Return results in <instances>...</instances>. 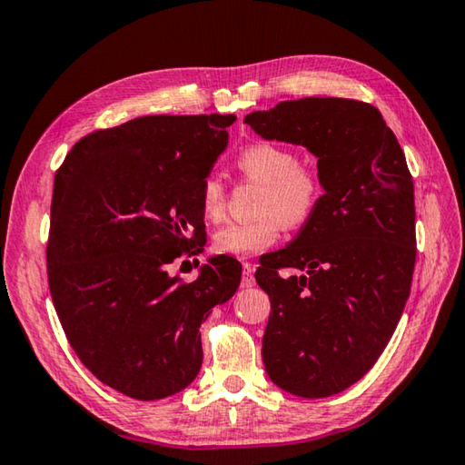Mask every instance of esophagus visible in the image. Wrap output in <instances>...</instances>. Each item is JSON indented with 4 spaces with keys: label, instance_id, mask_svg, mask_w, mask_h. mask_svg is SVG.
Returning a JSON list of instances; mask_svg holds the SVG:
<instances>
[{
    "label": "esophagus",
    "instance_id": "esophagus-1",
    "mask_svg": "<svg viewBox=\"0 0 465 465\" xmlns=\"http://www.w3.org/2000/svg\"><path fill=\"white\" fill-rule=\"evenodd\" d=\"M256 279H254V266L250 262H243V274H242V287H254Z\"/></svg>",
    "mask_w": 465,
    "mask_h": 465
}]
</instances>
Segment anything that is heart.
I'll list each match as a JSON object with an SVG mask.
<instances>
[{
    "instance_id": "heart-1",
    "label": "heart",
    "mask_w": 465,
    "mask_h": 465,
    "mask_svg": "<svg viewBox=\"0 0 465 465\" xmlns=\"http://www.w3.org/2000/svg\"><path fill=\"white\" fill-rule=\"evenodd\" d=\"M235 166L250 183L261 184L256 217L250 222L227 223L213 235L217 254L252 256L269 250L281 230H302L312 222L324 199V180L318 168L299 162L291 147L258 141L235 155ZM201 209L211 222H219L227 211L223 180L207 174L201 184Z\"/></svg>"
}]
</instances>
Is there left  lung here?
<instances>
[{
  "instance_id": "1",
  "label": "left lung",
  "mask_w": 465,
  "mask_h": 465,
  "mask_svg": "<svg viewBox=\"0 0 465 465\" xmlns=\"http://www.w3.org/2000/svg\"><path fill=\"white\" fill-rule=\"evenodd\" d=\"M243 123L318 157L320 209L272 252L256 282L271 297L262 359L272 383L302 398L332 396L375 365L411 295L412 176L396 135L367 102L285 100ZM281 268L304 274L282 280Z\"/></svg>"
}]
</instances>
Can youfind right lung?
Wrapping results in <instances>:
<instances>
[{
  "label": "right lung",
  "mask_w": 465,
  "mask_h": 465,
  "mask_svg": "<svg viewBox=\"0 0 465 465\" xmlns=\"http://www.w3.org/2000/svg\"><path fill=\"white\" fill-rule=\"evenodd\" d=\"M233 121L139 116L82 137L54 174V310L82 363L129 398L162 400L191 385L203 363L199 328L240 287L242 264L223 254L193 282L168 272L204 248L201 184Z\"/></svg>",
  "instance_id": "obj_1"
}]
</instances>
